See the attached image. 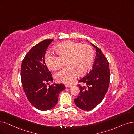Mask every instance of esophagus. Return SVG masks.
<instances>
[{"instance_id": "34e87169", "label": "esophagus", "mask_w": 134, "mask_h": 134, "mask_svg": "<svg viewBox=\"0 0 134 134\" xmlns=\"http://www.w3.org/2000/svg\"><path fill=\"white\" fill-rule=\"evenodd\" d=\"M72 86V85H69V84H66V88H71Z\"/></svg>"}]
</instances>
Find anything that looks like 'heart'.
Masks as SVG:
<instances>
[{
    "mask_svg": "<svg viewBox=\"0 0 134 134\" xmlns=\"http://www.w3.org/2000/svg\"><path fill=\"white\" fill-rule=\"evenodd\" d=\"M55 49L57 56L49 51L45 56L44 61L49 69L55 71L60 67L61 60H66L67 66L55 74L58 82L72 83L78 75L83 76L90 71L95 55L91 45L67 41L57 45Z\"/></svg>",
    "mask_w": 134,
    "mask_h": 134,
    "instance_id": "heart-1",
    "label": "heart"
}]
</instances>
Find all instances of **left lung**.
I'll return each instance as SVG.
<instances>
[{"label":"left lung","mask_w":134,"mask_h":134,"mask_svg":"<svg viewBox=\"0 0 134 134\" xmlns=\"http://www.w3.org/2000/svg\"><path fill=\"white\" fill-rule=\"evenodd\" d=\"M90 44L96 49V57L92 69L79 82L86 86L78 84L80 92L74 99L78 107L84 110H90L96 107L104 98L108 90L110 71L109 63L101 50L96 46Z\"/></svg>","instance_id":"obj_1"}]
</instances>
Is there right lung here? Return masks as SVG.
I'll return each instance as SVG.
<instances>
[{
    "label": "right lung",
    "mask_w": 134,
    "mask_h": 134,
    "mask_svg": "<svg viewBox=\"0 0 134 134\" xmlns=\"http://www.w3.org/2000/svg\"><path fill=\"white\" fill-rule=\"evenodd\" d=\"M54 39H46L34 46L26 55L21 68V78L24 92L34 107L48 110L56 106L59 95L65 89L63 84L47 86L53 78L46 66L44 57L48 46Z\"/></svg>",
    "instance_id": "1"
}]
</instances>
